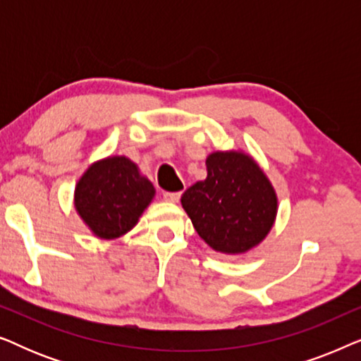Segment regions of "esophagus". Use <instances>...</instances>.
<instances>
[{"label":"esophagus","instance_id":"34e87169","mask_svg":"<svg viewBox=\"0 0 361 361\" xmlns=\"http://www.w3.org/2000/svg\"><path fill=\"white\" fill-rule=\"evenodd\" d=\"M162 197H164V200H167V202H179V199H180V192H164V194H162Z\"/></svg>","mask_w":361,"mask_h":361}]
</instances>
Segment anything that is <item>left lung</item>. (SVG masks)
Returning a JSON list of instances; mask_svg holds the SVG:
<instances>
[{"label":"left lung","mask_w":361,"mask_h":361,"mask_svg":"<svg viewBox=\"0 0 361 361\" xmlns=\"http://www.w3.org/2000/svg\"><path fill=\"white\" fill-rule=\"evenodd\" d=\"M207 179L182 194L180 204L212 250L241 255L273 228L278 195L268 176L243 151H215L205 161Z\"/></svg>","instance_id":"obj_1"}]
</instances>
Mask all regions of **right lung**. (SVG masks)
I'll list each match as a JSON object with an SVG mask.
<instances>
[{
  "label": "right lung",
  "mask_w": 361,
  "mask_h": 361,
  "mask_svg": "<svg viewBox=\"0 0 361 361\" xmlns=\"http://www.w3.org/2000/svg\"><path fill=\"white\" fill-rule=\"evenodd\" d=\"M154 195V185L130 157L110 156L83 172L73 205L97 238L115 240L135 228Z\"/></svg>",
  "instance_id": "add662e5"
}]
</instances>
